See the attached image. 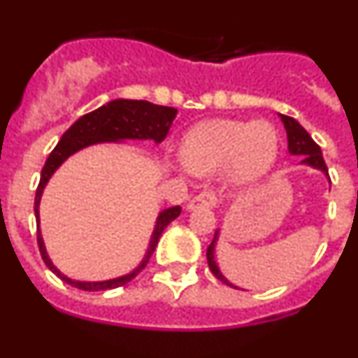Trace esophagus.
<instances>
[{
	"mask_svg": "<svg viewBox=\"0 0 358 358\" xmlns=\"http://www.w3.org/2000/svg\"><path fill=\"white\" fill-rule=\"evenodd\" d=\"M218 202V197L215 195V192H202V194L195 195L192 201L188 202V210H194V208L204 206V208H213Z\"/></svg>",
	"mask_w": 358,
	"mask_h": 358,
	"instance_id": "obj_1",
	"label": "esophagus"
}]
</instances>
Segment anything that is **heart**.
I'll return each instance as SVG.
<instances>
[{
  "instance_id": "b5f03b06",
  "label": "heart",
  "mask_w": 358,
  "mask_h": 358,
  "mask_svg": "<svg viewBox=\"0 0 358 358\" xmlns=\"http://www.w3.org/2000/svg\"><path fill=\"white\" fill-rule=\"evenodd\" d=\"M280 136L265 120L245 122L213 118L189 129L182 141V157L199 176H213L226 169L229 182H256L276 163Z\"/></svg>"
}]
</instances>
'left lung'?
I'll list each match as a JSON object with an SVG mask.
<instances>
[{"label":"left lung","instance_id":"obj_1","mask_svg":"<svg viewBox=\"0 0 358 358\" xmlns=\"http://www.w3.org/2000/svg\"><path fill=\"white\" fill-rule=\"evenodd\" d=\"M281 122L285 125V131H287V140H289V152L292 156H303V164H308L312 169H317L321 170L322 173H327L328 176V169H327V163L322 159V154H321V148L319 145L312 140V136L305 131V129L299 125L294 118L285 115H280ZM217 240H218V229L215 231V236L211 240V243L208 245V251H206V258H208V265H210L211 273L218 278V280L226 283L229 287H235L220 273V268H218L217 262H215V245H217ZM238 289V287H235Z\"/></svg>","mask_w":358,"mask_h":358}]
</instances>
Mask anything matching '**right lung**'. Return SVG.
Masks as SVG:
<instances>
[{"instance_id":"add662e5","label":"right lung","mask_w":358,"mask_h":358,"mask_svg":"<svg viewBox=\"0 0 358 358\" xmlns=\"http://www.w3.org/2000/svg\"><path fill=\"white\" fill-rule=\"evenodd\" d=\"M177 109L173 107H164V106H156V103H150L147 100H125V98H118V100H113V102H107L106 106L98 107V109L91 110L87 115H84L82 118H78L77 122L73 123L71 127L62 134L61 141L57 143V147L53 148L52 154L48 156L46 163L43 166V172H41V181L37 186L36 194V218L39 222V204L41 197H43V189L48 185L50 177L55 173V170L68 159L71 154L82 150V148L90 147L94 143H116V141L123 140H154L156 143L166 138L170 127H172V122L176 120ZM181 215V206L166 208V210L161 211L157 215L156 227H154V233L150 236V243H148V249L145 252L143 260L134 271H131L129 274H123L120 278H113V280L106 281H78L71 280L66 274H62L59 268L53 265V262L50 260L46 248H44L43 235H41V229L37 226V243H39V251L43 256L46 267L55 273L57 276L61 278L62 281L69 283V285L77 287L80 290H87V292H96V290H107V289H116V287H122L125 283H129L131 280H134L138 274L145 268V265L148 264V258L152 256L154 249H156L157 242H159L161 233L164 231V227L169 226L172 220H176L177 217Z\"/></svg>"}]
</instances>
